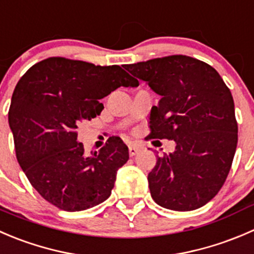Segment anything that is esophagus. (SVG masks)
<instances>
[{
  "label": "esophagus",
  "instance_id": "34e87169",
  "mask_svg": "<svg viewBox=\"0 0 254 254\" xmlns=\"http://www.w3.org/2000/svg\"><path fill=\"white\" fill-rule=\"evenodd\" d=\"M140 150V148L138 147V145L135 144H129L128 145V152H129V155L130 157H133V155L138 154V152Z\"/></svg>",
  "mask_w": 254,
  "mask_h": 254
}]
</instances>
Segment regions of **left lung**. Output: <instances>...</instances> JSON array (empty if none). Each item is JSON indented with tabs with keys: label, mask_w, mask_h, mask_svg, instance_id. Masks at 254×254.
<instances>
[{
	"label": "left lung",
	"mask_w": 254,
	"mask_h": 254,
	"mask_svg": "<svg viewBox=\"0 0 254 254\" xmlns=\"http://www.w3.org/2000/svg\"><path fill=\"white\" fill-rule=\"evenodd\" d=\"M124 67L160 96L150 111L149 139L177 143L148 174L153 200L174 211L204 206L226 182L237 147L230 89L211 65L187 55Z\"/></svg>",
	"instance_id": "8db88e82"
}]
</instances>
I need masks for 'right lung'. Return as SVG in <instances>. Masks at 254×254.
I'll return each mask as SVG.
<instances>
[{"label": "right lung", "mask_w": 254, "mask_h": 254, "mask_svg": "<svg viewBox=\"0 0 254 254\" xmlns=\"http://www.w3.org/2000/svg\"><path fill=\"white\" fill-rule=\"evenodd\" d=\"M120 86L137 84L119 65L60 57L37 63L17 82L8 111L17 160L32 187L60 210L104 202L129 158L120 137L91 155L77 140L79 125L101 114L100 100Z\"/></svg>", "instance_id": "obj_1"}]
</instances>
